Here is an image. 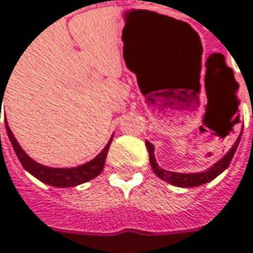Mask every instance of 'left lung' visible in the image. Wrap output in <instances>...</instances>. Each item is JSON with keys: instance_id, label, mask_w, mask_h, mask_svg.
<instances>
[{"instance_id": "8db88e82", "label": "left lung", "mask_w": 253, "mask_h": 253, "mask_svg": "<svg viewBox=\"0 0 253 253\" xmlns=\"http://www.w3.org/2000/svg\"><path fill=\"white\" fill-rule=\"evenodd\" d=\"M239 140H241V136H239L238 140L235 141V144L232 146V149L225 156L222 157L219 162H216L211 169H208L206 171H201V173H176V171L165 170L156 163L155 153H153V150H155L153 144L146 141V147L149 150V159H150L152 169H153V171L156 173L160 179H163L165 182H168L170 185L179 186V187H195V186L205 185V183L213 180L216 176H219L222 171L229 166L230 160H232V157H233L235 152H236V147L239 144Z\"/></svg>"}]
</instances>
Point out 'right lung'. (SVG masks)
Masks as SVG:
<instances>
[{
  "label": "right lung",
  "mask_w": 253,
  "mask_h": 253,
  "mask_svg": "<svg viewBox=\"0 0 253 253\" xmlns=\"http://www.w3.org/2000/svg\"><path fill=\"white\" fill-rule=\"evenodd\" d=\"M0 98L2 100L4 96L0 94ZM5 127H7L9 141H11V144L14 147V152H15L17 157H18V160L21 162L24 169L27 171H30L33 176H36L38 180H41V182H44L47 185L54 186V187H73V186L85 183V182H88V180H91L96 176H98L103 171V169H104L107 152H109V147H110V143H112V140L109 141L107 146L88 163H84V165L77 166V168H70V169H54V168L42 166V165H40L37 162H34L21 149V146L18 144V141L14 137L11 128L8 127L7 120H5Z\"/></svg>",
  "instance_id": "right-lung-1"
}]
</instances>
